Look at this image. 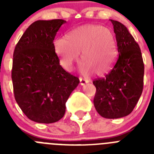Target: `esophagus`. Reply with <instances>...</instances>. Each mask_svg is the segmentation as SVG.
I'll return each mask as SVG.
<instances>
[{"mask_svg":"<svg viewBox=\"0 0 154 154\" xmlns=\"http://www.w3.org/2000/svg\"><path fill=\"white\" fill-rule=\"evenodd\" d=\"M79 81H80V84H81L82 85H84L85 84L88 83V82H89V80L86 79H82V78H81V77L79 78Z\"/></svg>","mask_w":154,"mask_h":154,"instance_id":"esophagus-1","label":"esophagus"}]
</instances>
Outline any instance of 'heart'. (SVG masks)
<instances>
[{"mask_svg": "<svg viewBox=\"0 0 154 154\" xmlns=\"http://www.w3.org/2000/svg\"><path fill=\"white\" fill-rule=\"evenodd\" d=\"M55 49L66 69H72L81 55V70L101 75L115 62L116 44L111 31L100 25L88 24L72 30L65 39L55 42Z\"/></svg>", "mask_w": 154, "mask_h": 154, "instance_id": "b5f03b06", "label": "heart"}]
</instances>
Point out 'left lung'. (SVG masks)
<instances>
[{
  "instance_id": "8db88e82",
  "label": "left lung",
  "mask_w": 154,
  "mask_h": 154,
  "mask_svg": "<svg viewBox=\"0 0 154 154\" xmlns=\"http://www.w3.org/2000/svg\"><path fill=\"white\" fill-rule=\"evenodd\" d=\"M113 25L119 55L104 78L92 82L96 88L94 106L106 119H118L131 113L143 88L144 64L140 46L122 23L110 20Z\"/></svg>"
}]
</instances>
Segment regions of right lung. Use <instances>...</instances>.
I'll return each instance as SVG.
<instances>
[{"label": "right lung", "instance_id": "obj_1", "mask_svg": "<svg viewBox=\"0 0 154 154\" xmlns=\"http://www.w3.org/2000/svg\"><path fill=\"white\" fill-rule=\"evenodd\" d=\"M66 22L62 19L36 21L16 45L11 79L14 98L31 120L55 123L65 112V103L79 79L59 64L53 41Z\"/></svg>", "mask_w": 154, "mask_h": 154}]
</instances>
